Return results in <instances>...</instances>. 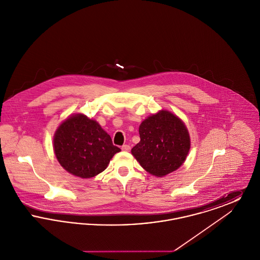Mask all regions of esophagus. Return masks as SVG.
Here are the masks:
<instances>
[{
    "label": "esophagus",
    "instance_id": "esophagus-1",
    "mask_svg": "<svg viewBox=\"0 0 260 260\" xmlns=\"http://www.w3.org/2000/svg\"><path fill=\"white\" fill-rule=\"evenodd\" d=\"M122 150H123V151H129V150H131V146H129V145H126V144L123 145V146H122Z\"/></svg>",
    "mask_w": 260,
    "mask_h": 260
}]
</instances>
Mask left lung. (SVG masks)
Here are the masks:
<instances>
[{
	"label": "left lung",
	"mask_w": 260,
	"mask_h": 260,
	"mask_svg": "<svg viewBox=\"0 0 260 260\" xmlns=\"http://www.w3.org/2000/svg\"><path fill=\"white\" fill-rule=\"evenodd\" d=\"M140 141L132 149L136 161L147 173L162 177L182 166L190 150L184 123L172 112L149 116L139 125Z\"/></svg>",
	"instance_id": "8db88e82"
}]
</instances>
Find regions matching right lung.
<instances>
[{"instance_id":"right-lung-1","label":"right lung","mask_w":260,"mask_h":260,"mask_svg":"<svg viewBox=\"0 0 260 260\" xmlns=\"http://www.w3.org/2000/svg\"><path fill=\"white\" fill-rule=\"evenodd\" d=\"M53 150L62 168L81 178L102 173L121 149L100 124L84 114L68 117L53 136Z\"/></svg>"}]
</instances>
